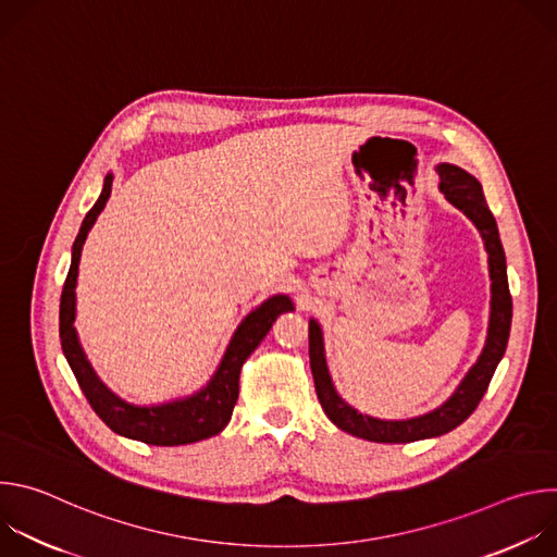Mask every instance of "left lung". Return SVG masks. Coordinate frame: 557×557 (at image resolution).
I'll list each match as a JSON object with an SVG mask.
<instances>
[{
  "label": "left lung",
  "mask_w": 557,
  "mask_h": 557,
  "mask_svg": "<svg viewBox=\"0 0 557 557\" xmlns=\"http://www.w3.org/2000/svg\"><path fill=\"white\" fill-rule=\"evenodd\" d=\"M436 172L441 176L438 189L441 194L460 209L473 226L479 228L487 262H490V280H492V304H490V326H487V339L483 346L481 357L469 368V372L462 376L458 387L449 394V399L443 401L438 408L412 417V419H374L370 414H361L350 404H346L329 372L326 363V348H324V333L317 320L308 322V355H310V370L314 379L317 399H320L326 417L344 432L366 438L372 443H412L423 438H436L454 428H458L473 410L481 404L483 394L487 392V385L505 355L509 331H511V295H509V282H507V260L505 249L500 243V233L496 218L492 215L483 185L475 181L469 172L441 163L436 165Z\"/></svg>",
  "instance_id": "left-lung-1"
}]
</instances>
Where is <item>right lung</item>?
<instances>
[{
    "label": "right lung",
    "instance_id": "1",
    "mask_svg": "<svg viewBox=\"0 0 557 557\" xmlns=\"http://www.w3.org/2000/svg\"><path fill=\"white\" fill-rule=\"evenodd\" d=\"M112 178H114L112 174L106 176L101 196L84 218L82 228H78V235L72 245L70 271L63 284L61 306H59V337H61L63 355L78 385H82L88 404L112 432L132 441H140L147 445H161V447L189 445L196 441H205L209 436L220 434L231 421L233 406L237 401V394H240V370L245 361L267 337L277 317L286 310H293V301L288 295H273L264 299L256 310H251L243 320V324L235 329L211 379L194 394L181 396V399H172L168 404H151V406H136L121 399V396L114 394L95 372L74 329V320H76L74 288L78 277V262H82V251L88 240V233L95 226L99 213L103 211L112 194Z\"/></svg>",
    "mask_w": 557,
    "mask_h": 557
}]
</instances>
